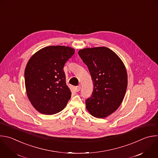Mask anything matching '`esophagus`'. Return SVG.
Instances as JSON below:
<instances>
[{
  "instance_id": "1",
  "label": "esophagus",
  "mask_w": 158,
  "mask_h": 158,
  "mask_svg": "<svg viewBox=\"0 0 158 158\" xmlns=\"http://www.w3.org/2000/svg\"><path fill=\"white\" fill-rule=\"evenodd\" d=\"M75 89H76V92H79V91L81 90V85L76 86Z\"/></svg>"
}]
</instances>
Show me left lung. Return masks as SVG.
<instances>
[{
    "label": "left lung",
    "mask_w": 158,
    "mask_h": 158,
    "mask_svg": "<svg viewBox=\"0 0 158 158\" xmlns=\"http://www.w3.org/2000/svg\"><path fill=\"white\" fill-rule=\"evenodd\" d=\"M78 54L87 65L94 89L86 108L96 118H104L120 106L127 87V73L120 58L106 47L85 48Z\"/></svg>",
    "instance_id": "obj_1"
}]
</instances>
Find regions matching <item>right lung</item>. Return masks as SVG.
<instances>
[{
	"mask_svg": "<svg viewBox=\"0 0 158 158\" xmlns=\"http://www.w3.org/2000/svg\"><path fill=\"white\" fill-rule=\"evenodd\" d=\"M75 50L64 46L42 48L28 61L25 70L27 96L34 108L45 115L61 112L71 98L63 69Z\"/></svg>",
	"mask_w": 158,
	"mask_h": 158,
	"instance_id": "add662e5",
	"label": "right lung"
}]
</instances>
